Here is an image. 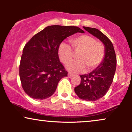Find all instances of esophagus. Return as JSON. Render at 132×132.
<instances>
[{
  "label": "esophagus",
  "instance_id": "34e87169",
  "mask_svg": "<svg viewBox=\"0 0 132 132\" xmlns=\"http://www.w3.org/2000/svg\"><path fill=\"white\" fill-rule=\"evenodd\" d=\"M72 76H73V75H72V74H71V73H68V78H71Z\"/></svg>",
  "mask_w": 132,
  "mask_h": 132
}]
</instances>
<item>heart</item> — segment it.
<instances>
[{
    "label": "heart",
    "instance_id": "b5f03b06",
    "mask_svg": "<svg viewBox=\"0 0 132 132\" xmlns=\"http://www.w3.org/2000/svg\"><path fill=\"white\" fill-rule=\"evenodd\" d=\"M74 52L79 53L77 56L78 61L72 62L74 53L71 47L61 43L58 48V56L63 64L68 65L67 69L72 72H81L86 69L92 70L101 64L105 55V48L99 42L88 35H82L72 38L70 40Z\"/></svg>",
    "mask_w": 132,
    "mask_h": 132
}]
</instances>
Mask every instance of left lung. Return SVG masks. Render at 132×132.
<instances>
[{
  "label": "left lung",
  "instance_id": "8db88e82",
  "mask_svg": "<svg viewBox=\"0 0 132 132\" xmlns=\"http://www.w3.org/2000/svg\"><path fill=\"white\" fill-rule=\"evenodd\" d=\"M83 28L99 39L105 46V56L102 63L90 73L80 76L81 83L75 88L80 99L95 101L104 96L110 88L116 72L117 58L112 43L104 33L97 28Z\"/></svg>",
  "mask_w": 132,
  "mask_h": 132
}]
</instances>
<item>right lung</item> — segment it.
<instances>
[{"label":"right lung","mask_w":132,"mask_h":132,"mask_svg":"<svg viewBox=\"0 0 132 132\" xmlns=\"http://www.w3.org/2000/svg\"><path fill=\"white\" fill-rule=\"evenodd\" d=\"M84 33L78 27L51 25L35 35L24 46L19 75L24 91L30 97H50L61 78L68 76L58 56L60 44L76 33Z\"/></svg>","instance_id":"right-lung-1"}]
</instances>
